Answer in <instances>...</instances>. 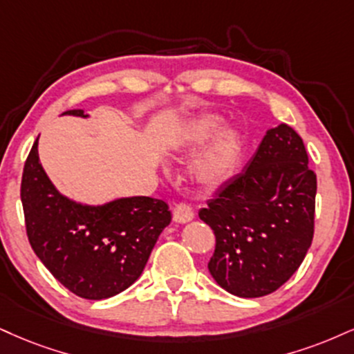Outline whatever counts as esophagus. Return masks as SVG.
<instances>
[{
	"label": "esophagus",
	"mask_w": 354,
	"mask_h": 354,
	"mask_svg": "<svg viewBox=\"0 0 354 354\" xmlns=\"http://www.w3.org/2000/svg\"><path fill=\"white\" fill-rule=\"evenodd\" d=\"M194 218V212L188 204L185 203H178L176 206H174L173 209V219L174 223H180V224H185V223H189L191 219Z\"/></svg>",
	"instance_id": "obj_1"
}]
</instances>
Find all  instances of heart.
Returning a JSON list of instances; mask_svg holds the SVG:
<instances>
[{
    "instance_id": "1",
    "label": "heart",
    "mask_w": 354,
    "mask_h": 354,
    "mask_svg": "<svg viewBox=\"0 0 354 354\" xmlns=\"http://www.w3.org/2000/svg\"><path fill=\"white\" fill-rule=\"evenodd\" d=\"M221 123H223V118L218 115H204L186 135V142H204L219 129ZM237 158H239V138L234 131H225L194 163L193 174L196 181L204 186L223 185L236 171Z\"/></svg>"
}]
</instances>
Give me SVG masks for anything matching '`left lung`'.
Masks as SVG:
<instances>
[{"label": "left lung", "mask_w": 354, "mask_h": 354, "mask_svg": "<svg viewBox=\"0 0 354 354\" xmlns=\"http://www.w3.org/2000/svg\"><path fill=\"white\" fill-rule=\"evenodd\" d=\"M315 196L317 174L300 135L285 123L267 130L242 173L199 211L216 236L212 279L242 299L282 287L312 245Z\"/></svg>", "instance_id": "1"}]
</instances>
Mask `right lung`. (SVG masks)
<instances>
[{"label": "right lung", "instance_id": "obj_1", "mask_svg": "<svg viewBox=\"0 0 354 354\" xmlns=\"http://www.w3.org/2000/svg\"><path fill=\"white\" fill-rule=\"evenodd\" d=\"M62 115L88 117L80 109ZM37 140L21 181L29 244L72 293L87 300L110 299L142 275L160 234L171 223L168 204L148 196L118 198L100 206L72 201L46 174Z\"/></svg>", "mask_w": 354, "mask_h": 354}]
</instances>
